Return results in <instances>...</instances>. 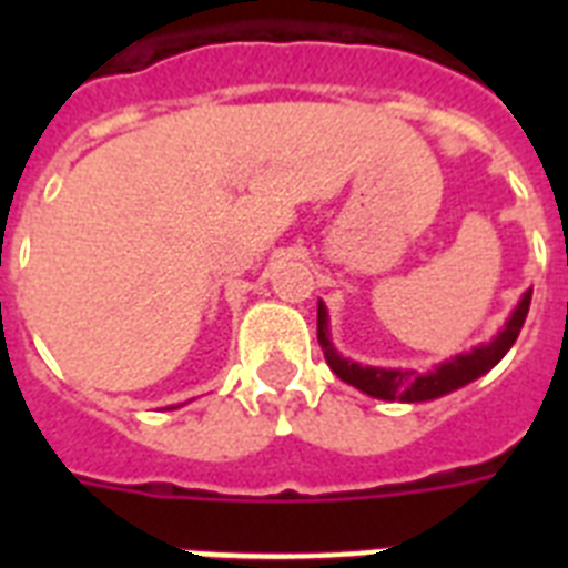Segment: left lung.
I'll return each instance as SVG.
<instances>
[{"label": "left lung", "mask_w": 568, "mask_h": 568, "mask_svg": "<svg viewBox=\"0 0 568 568\" xmlns=\"http://www.w3.org/2000/svg\"><path fill=\"white\" fill-rule=\"evenodd\" d=\"M530 310V292H525L521 303L513 312V318L507 321V327L493 338L489 345L475 347L471 354L454 356L450 363L439 365L436 372L418 374V372H400V368H372V365H356L351 359L333 351L327 336V310L324 303H318V345L327 356V365L336 372L338 379H345L351 386L372 397H383V400H406V404H418V400H433V397L448 395L454 388L466 386L480 374H486L493 365L501 363V356L513 347V342L519 338V329L528 318Z\"/></svg>", "instance_id": "1"}]
</instances>
